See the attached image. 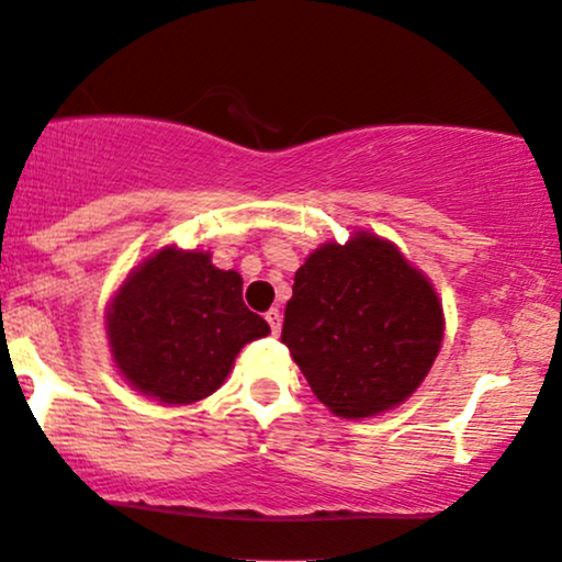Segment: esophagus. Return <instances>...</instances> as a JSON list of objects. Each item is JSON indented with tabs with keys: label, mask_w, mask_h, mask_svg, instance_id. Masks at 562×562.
<instances>
[{
	"label": "esophagus",
	"mask_w": 562,
	"mask_h": 562,
	"mask_svg": "<svg viewBox=\"0 0 562 562\" xmlns=\"http://www.w3.org/2000/svg\"><path fill=\"white\" fill-rule=\"evenodd\" d=\"M266 319H268V325H271V333L279 335L281 333V312L273 306V310L266 312Z\"/></svg>",
	"instance_id": "1"
}]
</instances>
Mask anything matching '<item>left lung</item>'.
<instances>
[{
	"label": "left lung",
	"instance_id": "8db88e82",
	"mask_svg": "<svg viewBox=\"0 0 562 562\" xmlns=\"http://www.w3.org/2000/svg\"><path fill=\"white\" fill-rule=\"evenodd\" d=\"M281 342L329 412L373 417L425 381L442 342V306L394 245L358 233L299 268Z\"/></svg>",
	"mask_w": 562,
	"mask_h": 562
}]
</instances>
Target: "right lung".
<instances>
[{
    "label": "right lung",
    "mask_w": 562,
    "mask_h": 562,
    "mask_svg": "<svg viewBox=\"0 0 562 562\" xmlns=\"http://www.w3.org/2000/svg\"><path fill=\"white\" fill-rule=\"evenodd\" d=\"M114 363L145 396L191 404L227 379L245 342L271 333L243 302V279L210 252L160 250L130 276L106 314Z\"/></svg>",
    "instance_id": "obj_1"
}]
</instances>
